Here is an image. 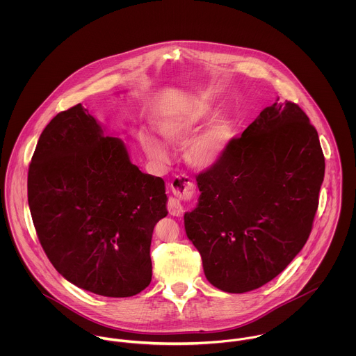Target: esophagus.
Listing matches in <instances>:
<instances>
[{"mask_svg": "<svg viewBox=\"0 0 356 356\" xmlns=\"http://www.w3.org/2000/svg\"><path fill=\"white\" fill-rule=\"evenodd\" d=\"M171 189L175 197L168 199V212L174 216H181L184 213V200H191L195 196L196 185L192 179H189L185 175L177 177L171 182Z\"/></svg>", "mask_w": 356, "mask_h": 356, "instance_id": "1", "label": "esophagus"}]
</instances>
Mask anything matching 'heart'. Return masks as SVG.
<instances>
[{
  "mask_svg": "<svg viewBox=\"0 0 356 356\" xmlns=\"http://www.w3.org/2000/svg\"><path fill=\"white\" fill-rule=\"evenodd\" d=\"M211 116V106L205 102H196L181 112L170 115L159 122V131L167 143L172 145H182L186 143L184 148L185 160L197 170H208L216 165L232 140V127L225 118L212 120L200 133L188 140ZM140 144L144 152L154 163H167V147L151 133L143 130L140 133Z\"/></svg>",
  "mask_w": 356,
  "mask_h": 356,
  "instance_id": "1",
  "label": "heart"
}]
</instances>
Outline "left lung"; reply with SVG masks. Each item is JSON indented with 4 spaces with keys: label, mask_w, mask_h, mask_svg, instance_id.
Returning <instances> with one entry per match:
<instances>
[{
    "label": "left lung",
    "mask_w": 356,
    "mask_h": 356,
    "mask_svg": "<svg viewBox=\"0 0 356 356\" xmlns=\"http://www.w3.org/2000/svg\"><path fill=\"white\" fill-rule=\"evenodd\" d=\"M325 157L295 102L264 108L219 163L196 177L188 238L218 289L244 293L275 278L305 247L318 209Z\"/></svg>",
    "instance_id": "left-lung-1"
}]
</instances>
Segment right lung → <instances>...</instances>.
Instances as JSON below:
<instances>
[{
  "label": "right lung",
  "mask_w": 356,
  "mask_h": 356,
  "mask_svg": "<svg viewBox=\"0 0 356 356\" xmlns=\"http://www.w3.org/2000/svg\"><path fill=\"white\" fill-rule=\"evenodd\" d=\"M104 131L81 104L57 113L29 167V207L45 254L67 281L130 298L152 280L151 241L168 213L165 186Z\"/></svg>",
  "instance_id": "right-lung-1"
}]
</instances>
